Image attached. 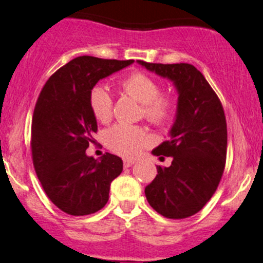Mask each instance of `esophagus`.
I'll use <instances>...</instances> for the list:
<instances>
[{"mask_svg":"<svg viewBox=\"0 0 263 263\" xmlns=\"http://www.w3.org/2000/svg\"><path fill=\"white\" fill-rule=\"evenodd\" d=\"M132 164H135L134 159H125V161H123V167H125V168L131 167Z\"/></svg>","mask_w":263,"mask_h":263,"instance_id":"1","label":"esophagus"}]
</instances>
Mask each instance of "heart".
Returning <instances> with one entry per match:
<instances>
[{
	"label": "heart",
	"mask_w": 263,
	"mask_h": 263,
	"mask_svg": "<svg viewBox=\"0 0 263 263\" xmlns=\"http://www.w3.org/2000/svg\"><path fill=\"white\" fill-rule=\"evenodd\" d=\"M122 89L143 105L144 117L151 123L164 125L173 115V101L162 95L161 85L156 79L143 73H134L122 81ZM93 116L100 122H107L112 116V98L102 85L92 87L89 96ZM106 143L122 157H135L148 143L146 132L137 126L119 123L106 134Z\"/></svg>",
	"instance_id": "1"
}]
</instances>
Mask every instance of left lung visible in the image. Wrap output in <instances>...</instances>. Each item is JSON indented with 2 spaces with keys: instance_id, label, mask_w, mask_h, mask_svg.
Segmentation results:
<instances>
[{
  "instance_id": "obj_1",
  "label": "left lung",
  "mask_w": 263,
  "mask_h": 263,
  "mask_svg": "<svg viewBox=\"0 0 263 263\" xmlns=\"http://www.w3.org/2000/svg\"><path fill=\"white\" fill-rule=\"evenodd\" d=\"M137 63L171 80L178 92L170 141L152 151L155 156L173 157V161L170 167H157L158 174L144 194L151 206L164 218H189L210 200L224 173L228 147L224 108L194 65Z\"/></svg>"
}]
</instances>
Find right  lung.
Segmentation results:
<instances>
[{
  "instance_id": "add662e5",
  "label": "right lung",
  "mask_w": 263,
  "mask_h": 263,
  "mask_svg": "<svg viewBox=\"0 0 263 263\" xmlns=\"http://www.w3.org/2000/svg\"><path fill=\"white\" fill-rule=\"evenodd\" d=\"M135 60L78 57L48 79L33 112L32 157L45 194L69 215L96 213L108 200L111 182L121 174L120 157L100 159L86 155L98 122L90 107V91L99 80Z\"/></svg>"
}]
</instances>
